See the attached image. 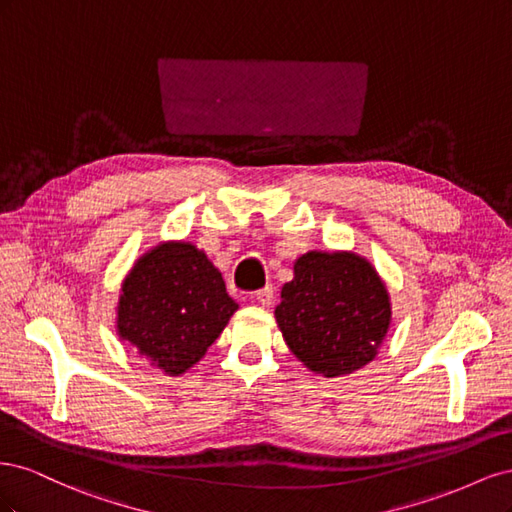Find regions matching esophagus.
<instances>
[{"label": "esophagus", "instance_id": "1", "mask_svg": "<svg viewBox=\"0 0 512 512\" xmlns=\"http://www.w3.org/2000/svg\"><path fill=\"white\" fill-rule=\"evenodd\" d=\"M256 301L262 305V307H269V305H273V299H275V288L269 284V286H265V288H260V290H256Z\"/></svg>", "mask_w": 512, "mask_h": 512}]
</instances>
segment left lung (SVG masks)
Wrapping results in <instances>:
<instances>
[{"label":"left lung","mask_w":512,"mask_h":512,"mask_svg":"<svg viewBox=\"0 0 512 512\" xmlns=\"http://www.w3.org/2000/svg\"><path fill=\"white\" fill-rule=\"evenodd\" d=\"M275 320L292 354L327 378L374 361L391 324L380 275L350 252H307L294 262Z\"/></svg>","instance_id":"8db88e82"}]
</instances>
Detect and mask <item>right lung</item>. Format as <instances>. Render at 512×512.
I'll return each instance as SVG.
<instances>
[{"label":"right lung","mask_w":512,"mask_h":512,"mask_svg":"<svg viewBox=\"0 0 512 512\" xmlns=\"http://www.w3.org/2000/svg\"><path fill=\"white\" fill-rule=\"evenodd\" d=\"M237 307L205 252L162 243L123 282L117 333L153 367L179 376L203 359Z\"/></svg>","instance_id":"1"}]
</instances>
